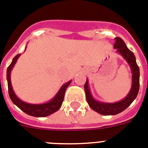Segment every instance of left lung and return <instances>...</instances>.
I'll return each instance as SVG.
<instances>
[{"label": "left lung", "instance_id": "1", "mask_svg": "<svg viewBox=\"0 0 148 148\" xmlns=\"http://www.w3.org/2000/svg\"><path fill=\"white\" fill-rule=\"evenodd\" d=\"M114 49H116V53H120L130 64L132 73V84L130 92L126 95V97L122 101L114 103H104L96 101L92 95H91L90 89L88 85V80H86L84 89H85L86 101L89 107L96 112L102 115H115L123 111L132 104V102L137 97L138 93L139 91V68L138 66L134 53L128 49L125 42L119 37L115 38Z\"/></svg>", "mask_w": 148, "mask_h": 148}]
</instances>
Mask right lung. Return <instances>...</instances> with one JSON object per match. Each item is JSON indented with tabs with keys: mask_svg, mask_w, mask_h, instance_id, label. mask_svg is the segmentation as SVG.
Instances as JSON below:
<instances>
[{
	"mask_svg": "<svg viewBox=\"0 0 148 148\" xmlns=\"http://www.w3.org/2000/svg\"><path fill=\"white\" fill-rule=\"evenodd\" d=\"M20 55L21 54H18V55L16 56L13 58L11 64L7 68V84H8L9 95H10L11 101H13V104L16 105L18 108H20L23 112L28 114L30 116H37V117H44V116H49L50 114L55 113L56 111H57V110L60 108L62 105L63 100H64V92H65V90H66L67 87L71 84V80L68 81V83L62 85V86L60 88L59 92L55 95V97L53 98L51 101H48V102L43 103V104H39V105L28 104V103L24 102V101H22V100H20L16 95L14 91H13V86H12L10 80L11 71L13 69V66L15 65L17 59H18V57L20 56Z\"/></svg>",
	"mask_w": 148,
	"mask_h": 148,
	"instance_id": "right-lung-1",
	"label": "right lung"
}]
</instances>
